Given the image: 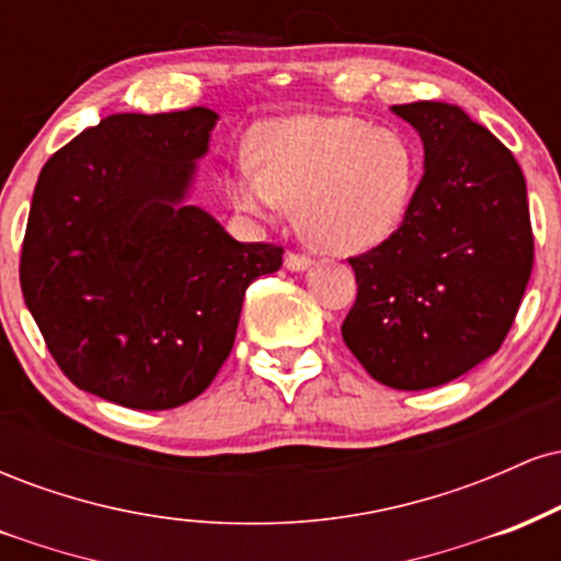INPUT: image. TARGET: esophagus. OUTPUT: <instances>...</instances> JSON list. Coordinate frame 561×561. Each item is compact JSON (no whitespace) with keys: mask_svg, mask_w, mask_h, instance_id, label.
Listing matches in <instances>:
<instances>
[{"mask_svg":"<svg viewBox=\"0 0 561 561\" xmlns=\"http://www.w3.org/2000/svg\"><path fill=\"white\" fill-rule=\"evenodd\" d=\"M285 266L289 268V272H306V268H311V259H308V255L289 253L285 259Z\"/></svg>","mask_w":561,"mask_h":561,"instance_id":"esophagus-1","label":"esophagus"}]
</instances>
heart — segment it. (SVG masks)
<instances>
[{"instance_id": "heart-1", "label": "heart", "mask_w": 561, "mask_h": 561, "mask_svg": "<svg viewBox=\"0 0 561 561\" xmlns=\"http://www.w3.org/2000/svg\"><path fill=\"white\" fill-rule=\"evenodd\" d=\"M420 152L409 137L353 115H293L255 134V160H237V210L276 218L295 205L300 234L327 253L377 248L409 216Z\"/></svg>"}]
</instances>
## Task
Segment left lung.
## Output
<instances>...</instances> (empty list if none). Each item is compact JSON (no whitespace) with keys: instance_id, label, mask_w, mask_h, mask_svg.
<instances>
[{"instance_id":"left-lung-1","label":"left lung","mask_w":561,"mask_h":561,"mask_svg":"<svg viewBox=\"0 0 561 561\" xmlns=\"http://www.w3.org/2000/svg\"><path fill=\"white\" fill-rule=\"evenodd\" d=\"M424 147V176L392 237L351 259L358 295L343 340L377 382L427 390L504 343L533 272L517 160L446 102L392 105Z\"/></svg>"}]
</instances>
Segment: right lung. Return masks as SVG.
Wrapping results in <instances>:
<instances>
[{
    "instance_id": "right-lung-1",
    "label": "right lung",
    "mask_w": 561,
    "mask_h": 561,
    "mask_svg": "<svg viewBox=\"0 0 561 561\" xmlns=\"http://www.w3.org/2000/svg\"><path fill=\"white\" fill-rule=\"evenodd\" d=\"M218 115L115 113L47 160L21 255L25 306L76 388L137 411L214 382L244 289L282 248L237 242L190 203Z\"/></svg>"
}]
</instances>
